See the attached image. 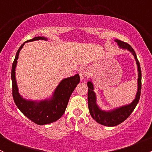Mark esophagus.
Instances as JSON below:
<instances>
[{"instance_id":"esophagus-1","label":"esophagus","mask_w":152,"mask_h":152,"mask_svg":"<svg viewBox=\"0 0 152 152\" xmlns=\"http://www.w3.org/2000/svg\"><path fill=\"white\" fill-rule=\"evenodd\" d=\"M79 74L80 76L81 79H85L86 77L89 76V71L88 69L85 67H80V69L79 70Z\"/></svg>"}]
</instances>
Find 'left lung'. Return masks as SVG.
Returning <instances> with one entry per match:
<instances>
[{"mask_svg": "<svg viewBox=\"0 0 152 152\" xmlns=\"http://www.w3.org/2000/svg\"><path fill=\"white\" fill-rule=\"evenodd\" d=\"M115 42H117L119 48L129 51L135 59L137 67V72H138L137 90L135 98L130 104L121 106V107L111 109V110H104L100 108V107L97 104V98H96V93L94 92L95 88L93 82L90 80L87 82V87H88L87 99H88V108L90 115L96 122L102 125L107 126H115L124 122L131 115L138 103L140 96V90H141V70H140V63L137 60L134 49L126 42H122L117 39H115Z\"/></svg>", "mask_w": 152, "mask_h": 152, "instance_id": "1", "label": "left lung"}]
</instances>
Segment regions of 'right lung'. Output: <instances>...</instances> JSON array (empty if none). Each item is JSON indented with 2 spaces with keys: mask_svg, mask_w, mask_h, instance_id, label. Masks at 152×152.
<instances>
[{
  "mask_svg": "<svg viewBox=\"0 0 152 152\" xmlns=\"http://www.w3.org/2000/svg\"><path fill=\"white\" fill-rule=\"evenodd\" d=\"M48 40L45 37H35L26 42L34 40ZM26 42H24L15 56L12 67V95L15 104L21 113L38 125H45L56 121L62 117L66 109L69 99L74 89L80 82L79 74L62 79L53 91L50 97L42 100H30L23 97L19 93L17 85L15 70L18 63L19 53Z\"/></svg>",
  "mask_w": 152,
  "mask_h": 152,
  "instance_id": "add662e5",
  "label": "right lung"
}]
</instances>
